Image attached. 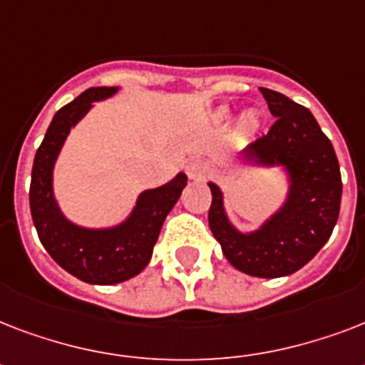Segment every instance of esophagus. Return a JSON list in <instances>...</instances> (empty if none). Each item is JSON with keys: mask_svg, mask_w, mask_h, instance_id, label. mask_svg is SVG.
<instances>
[{"mask_svg": "<svg viewBox=\"0 0 365 365\" xmlns=\"http://www.w3.org/2000/svg\"><path fill=\"white\" fill-rule=\"evenodd\" d=\"M205 172H206V166H205V163H202V160L195 159L187 165V176L191 178V180L202 178V176H205Z\"/></svg>", "mask_w": 365, "mask_h": 365, "instance_id": "esophagus-1", "label": "esophagus"}]
</instances>
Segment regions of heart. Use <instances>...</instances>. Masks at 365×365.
Returning <instances> with one entry per match:
<instances>
[{"label": "heart", "mask_w": 365, "mask_h": 365, "mask_svg": "<svg viewBox=\"0 0 365 365\" xmlns=\"http://www.w3.org/2000/svg\"><path fill=\"white\" fill-rule=\"evenodd\" d=\"M220 115H227V111L222 110L220 111ZM257 125H259V117H257V113H254V111H246L239 121V126L242 132L254 130V128H257Z\"/></svg>", "instance_id": "obj_1"}]
</instances>
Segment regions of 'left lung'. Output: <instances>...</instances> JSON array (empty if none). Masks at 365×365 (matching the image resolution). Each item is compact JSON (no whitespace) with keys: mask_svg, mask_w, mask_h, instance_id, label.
<instances>
[{"mask_svg":"<svg viewBox=\"0 0 365 365\" xmlns=\"http://www.w3.org/2000/svg\"><path fill=\"white\" fill-rule=\"evenodd\" d=\"M259 91L277 121L229 168H278L286 180L284 199L257 227L242 231L225 210L222 187L208 182V223L235 269L250 277L278 278L299 271L328 242L339 217L343 183L334 145L311 111L277 91Z\"/></svg>","mask_w":365,"mask_h":365,"instance_id":"left-lung-1","label":"left lung"}]
</instances>
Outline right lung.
<instances>
[{
    "label": "right lung",
    "instance_id": "right-lung-1",
    "mask_svg": "<svg viewBox=\"0 0 365 365\" xmlns=\"http://www.w3.org/2000/svg\"><path fill=\"white\" fill-rule=\"evenodd\" d=\"M117 93L119 87L87 88L56 111L31 168L30 208L39 240L64 271L96 286L125 282L148 267L160 227L187 185V176L178 172L165 185L145 189L130 214L110 227H85L62 212L54 195V165L68 134L93 110L94 102Z\"/></svg>",
    "mask_w": 365,
    "mask_h": 365
}]
</instances>
